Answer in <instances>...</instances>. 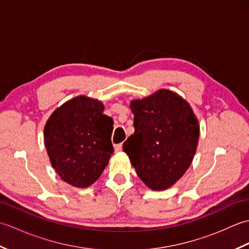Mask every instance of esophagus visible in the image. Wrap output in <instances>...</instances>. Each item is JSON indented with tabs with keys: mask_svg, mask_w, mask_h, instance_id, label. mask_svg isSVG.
<instances>
[{
	"mask_svg": "<svg viewBox=\"0 0 249 249\" xmlns=\"http://www.w3.org/2000/svg\"><path fill=\"white\" fill-rule=\"evenodd\" d=\"M122 149H123V144H122V143H119V144H115L114 145V151L115 152H121Z\"/></svg>",
	"mask_w": 249,
	"mask_h": 249,
	"instance_id": "1",
	"label": "esophagus"
}]
</instances>
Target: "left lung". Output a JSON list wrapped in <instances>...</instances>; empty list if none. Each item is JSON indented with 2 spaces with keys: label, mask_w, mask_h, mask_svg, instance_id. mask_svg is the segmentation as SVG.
Segmentation results:
<instances>
[{
  "label": "left lung",
  "mask_w": 249,
  "mask_h": 249,
  "mask_svg": "<svg viewBox=\"0 0 249 249\" xmlns=\"http://www.w3.org/2000/svg\"><path fill=\"white\" fill-rule=\"evenodd\" d=\"M135 133L123 150L147 187L163 190L183 177L199 140V123L189 104L177 93L160 89L131 100Z\"/></svg>",
  "instance_id": "left-lung-1"
}]
</instances>
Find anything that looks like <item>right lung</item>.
<instances>
[{
	"label": "right lung",
	"mask_w": 249,
	"mask_h": 249,
	"mask_svg": "<svg viewBox=\"0 0 249 249\" xmlns=\"http://www.w3.org/2000/svg\"><path fill=\"white\" fill-rule=\"evenodd\" d=\"M103 112L102 102L80 95L55 109L45 125L51 165L75 187L96 182L113 153V120Z\"/></svg>",
	"instance_id": "obj_1"
}]
</instances>
